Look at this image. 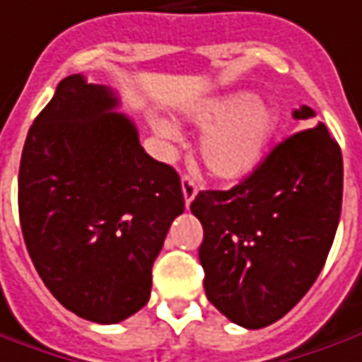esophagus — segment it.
<instances>
[{
  "label": "esophagus",
  "mask_w": 362,
  "mask_h": 362,
  "mask_svg": "<svg viewBox=\"0 0 362 362\" xmlns=\"http://www.w3.org/2000/svg\"><path fill=\"white\" fill-rule=\"evenodd\" d=\"M182 194H184V202H186V206H190L192 200L196 198V194H198V186H196V182L192 180L188 174H184L182 176Z\"/></svg>",
  "instance_id": "obj_1"
}]
</instances>
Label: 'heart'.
Here are the masks:
<instances>
[{
  "label": "heart",
  "mask_w": 362,
  "mask_h": 362,
  "mask_svg": "<svg viewBox=\"0 0 362 362\" xmlns=\"http://www.w3.org/2000/svg\"><path fill=\"white\" fill-rule=\"evenodd\" d=\"M188 120L208 129L198 146L206 172L216 180L233 182L250 176L264 160L279 127V110L257 100L253 93L238 90L194 107ZM156 129L164 136H176L170 122Z\"/></svg>",
  "instance_id": "b5f03b06"
}]
</instances>
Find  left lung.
<instances>
[{
    "instance_id": "obj_1",
    "label": "left lung",
    "mask_w": 362,
    "mask_h": 362,
    "mask_svg": "<svg viewBox=\"0 0 362 362\" xmlns=\"http://www.w3.org/2000/svg\"><path fill=\"white\" fill-rule=\"evenodd\" d=\"M309 107L295 120L313 119ZM343 202V156L323 122L279 142L230 190H202L200 264L210 303L235 325L262 329L301 301L325 265Z\"/></svg>"
}]
</instances>
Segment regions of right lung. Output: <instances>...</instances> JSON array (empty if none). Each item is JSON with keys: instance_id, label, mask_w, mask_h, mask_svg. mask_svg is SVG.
Segmentation results:
<instances>
[{"instance_id": "obj_1", "label": "right lung", "mask_w": 362, "mask_h": 362, "mask_svg": "<svg viewBox=\"0 0 362 362\" xmlns=\"http://www.w3.org/2000/svg\"><path fill=\"white\" fill-rule=\"evenodd\" d=\"M105 85L69 75L27 132L19 222L47 289L75 315L120 323L148 303L152 265L184 194L140 146Z\"/></svg>"}]
</instances>
